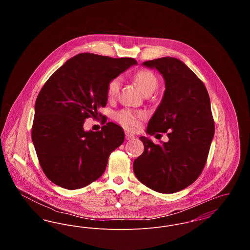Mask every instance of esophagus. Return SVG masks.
Segmentation results:
<instances>
[{"label":"esophagus","instance_id":"34e87169","mask_svg":"<svg viewBox=\"0 0 250 250\" xmlns=\"http://www.w3.org/2000/svg\"><path fill=\"white\" fill-rule=\"evenodd\" d=\"M134 138H135V136H134L133 134H131L129 132H125V139H126L127 141L132 140V139H134Z\"/></svg>","mask_w":250,"mask_h":250}]
</instances>
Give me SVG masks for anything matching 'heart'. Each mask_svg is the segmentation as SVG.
Returning a JSON list of instances; mask_svg holds the SVG:
<instances>
[{"instance_id": "heart-1", "label": "heart", "mask_w": 250, "mask_h": 250, "mask_svg": "<svg viewBox=\"0 0 250 250\" xmlns=\"http://www.w3.org/2000/svg\"><path fill=\"white\" fill-rule=\"evenodd\" d=\"M135 82L143 93L148 90H155L157 86V78L155 74L147 69H142L137 72L134 76ZM121 87V79L115 78L107 84V96L108 98L115 97ZM145 114L143 112H136L129 109H123L115 114V120L124 127L129 130H136L141 126V120Z\"/></svg>"}]
</instances>
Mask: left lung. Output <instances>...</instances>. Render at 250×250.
<instances>
[{
  "label": "left lung",
  "instance_id": "left-lung-1",
  "mask_svg": "<svg viewBox=\"0 0 250 250\" xmlns=\"http://www.w3.org/2000/svg\"><path fill=\"white\" fill-rule=\"evenodd\" d=\"M143 64L157 69L166 87L146 132L167 133L168 142L155 144L141 137L144 151L133 170L153 190L178 192L193 184L205 166L214 134L210 97L202 81L180 60L163 57Z\"/></svg>",
  "mask_w": 250,
  "mask_h": 250
}]
</instances>
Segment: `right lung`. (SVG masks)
Wrapping results in <instances>:
<instances>
[{
  "label": "right lung",
  "mask_w": 250,
  "mask_h": 250,
  "mask_svg": "<svg viewBox=\"0 0 250 250\" xmlns=\"http://www.w3.org/2000/svg\"><path fill=\"white\" fill-rule=\"evenodd\" d=\"M137 63L133 58L80 53L44 84L36 98L32 140L40 166L52 183L79 189L104 173L110 153L125 141V132L111 122L100 131H85L84 122L107 105L108 83Z\"/></svg>",
  "instance_id": "right-lung-1"
}]
</instances>
